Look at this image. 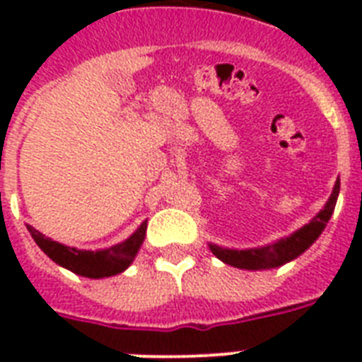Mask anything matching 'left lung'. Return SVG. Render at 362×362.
I'll return each instance as SVG.
<instances>
[{
    "mask_svg": "<svg viewBox=\"0 0 362 362\" xmlns=\"http://www.w3.org/2000/svg\"><path fill=\"white\" fill-rule=\"evenodd\" d=\"M338 192H340V182H337V186L332 189L331 199L327 201L325 209L321 210L320 214L315 216L308 226H304L303 229L293 233L291 237L284 238V240L276 242V244H270V246L263 247H253V250H226V247L212 246L210 244V250L223 263L237 267V269L261 270L280 267V264L287 263V261H291V259L298 257L303 252H306L314 244L315 238L323 233L325 226L331 220L332 212H334V206H337Z\"/></svg>",
    "mask_w": 362,
    "mask_h": 362,
    "instance_id": "left-lung-1",
    "label": "left lung"
}]
</instances>
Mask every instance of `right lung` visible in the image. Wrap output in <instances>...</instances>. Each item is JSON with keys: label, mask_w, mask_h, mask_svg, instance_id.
Instances as JSON below:
<instances>
[{"label": "right lung", "mask_w": 362, "mask_h": 362, "mask_svg": "<svg viewBox=\"0 0 362 362\" xmlns=\"http://www.w3.org/2000/svg\"><path fill=\"white\" fill-rule=\"evenodd\" d=\"M28 231L31 233L37 246L52 259L54 263L62 264L71 272L86 278H107L124 272L135 259L139 247H141L144 235H146V223H142L127 240L120 242L107 250L99 252H88V250H76V247L64 246L58 242L50 240L42 233L35 231L33 227L28 226Z\"/></svg>", "instance_id": "add662e5"}]
</instances>
